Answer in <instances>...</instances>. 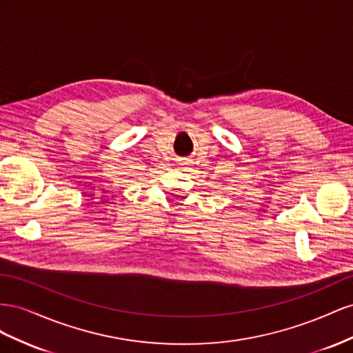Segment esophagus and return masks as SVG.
<instances>
[{"label": "esophagus", "mask_w": 353, "mask_h": 353, "mask_svg": "<svg viewBox=\"0 0 353 353\" xmlns=\"http://www.w3.org/2000/svg\"><path fill=\"white\" fill-rule=\"evenodd\" d=\"M180 165H182L183 168H189L190 163H189V161H183V163H180Z\"/></svg>", "instance_id": "1"}]
</instances>
